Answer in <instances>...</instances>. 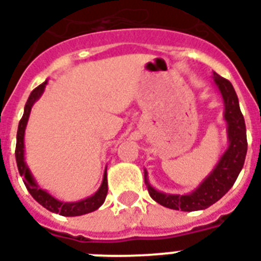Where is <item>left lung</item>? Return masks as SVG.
Instances as JSON below:
<instances>
[{
  "label": "left lung",
  "mask_w": 261,
  "mask_h": 261,
  "mask_svg": "<svg viewBox=\"0 0 261 261\" xmlns=\"http://www.w3.org/2000/svg\"><path fill=\"white\" fill-rule=\"evenodd\" d=\"M213 79L221 92L225 105L223 120L227 125L229 145L213 171L203 179V182L195 191L187 195H173V193L156 191L148 182L147 170H144V181L149 196L163 207L177 210V211H188V213L205 210L214 203H217L218 200L222 199L230 191L240 171L242 170L246 149H248V141H246L245 120L240 110L237 94L229 80H226L215 72Z\"/></svg>",
  "instance_id": "left-lung-1"
}]
</instances>
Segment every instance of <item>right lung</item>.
Wrapping results in <instances>:
<instances>
[{"label": "right lung", "instance_id": "add662e5", "mask_svg": "<svg viewBox=\"0 0 261 261\" xmlns=\"http://www.w3.org/2000/svg\"><path fill=\"white\" fill-rule=\"evenodd\" d=\"M46 84H47V80L42 83L40 86L36 87L35 90L31 92V95L28 96L27 103L24 106V114L19 122L17 137H16V162H17V169H19L20 175L24 177L23 181L25 188H27L32 197L40 205H43L46 210L51 211V213L60 214L62 217H80V215L92 213L95 210H98L105 203V199H106V195H108V173H106V170H105V174H103L102 184H100V187H99V189L95 192L94 195L87 197V199L79 200V201L65 203V201H61V200H57L56 197H53L47 191L42 189L36 184L35 178L32 177L31 171H30L27 163H25V158H24V133H25V128H27L30 113H31L34 103L43 94Z\"/></svg>", "mask_w": 261, "mask_h": 261}]
</instances>
